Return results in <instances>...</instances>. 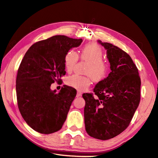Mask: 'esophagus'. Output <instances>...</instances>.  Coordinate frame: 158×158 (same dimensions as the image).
I'll use <instances>...</instances> for the list:
<instances>
[{
    "label": "esophagus",
    "mask_w": 158,
    "mask_h": 158,
    "mask_svg": "<svg viewBox=\"0 0 158 158\" xmlns=\"http://www.w3.org/2000/svg\"><path fill=\"white\" fill-rule=\"evenodd\" d=\"M81 92H79V91L77 92V97H81Z\"/></svg>",
    "instance_id": "34e87169"
}]
</instances>
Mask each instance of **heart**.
I'll return each instance as SVG.
<instances>
[{
  "label": "heart",
  "mask_w": 158,
  "mask_h": 158,
  "mask_svg": "<svg viewBox=\"0 0 158 158\" xmlns=\"http://www.w3.org/2000/svg\"><path fill=\"white\" fill-rule=\"evenodd\" d=\"M103 52L99 45L94 44H88L82 48L80 52L81 59L88 63L85 74L88 76L74 74L68 77L66 84L78 90H84L90 86L92 79L94 81H102L108 73V65L103 61ZM79 56L75 51H68L64 57V65L66 70L70 72L78 61Z\"/></svg>",
  "instance_id": "1"
}]
</instances>
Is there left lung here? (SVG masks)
<instances>
[{"instance_id":"left-lung-1","label":"left lung","mask_w":158,"mask_h":158,"mask_svg":"<svg viewBox=\"0 0 158 158\" xmlns=\"http://www.w3.org/2000/svg\"><path fill=\"white\" fill-rule=\"evenodd\" d=\"M98 43L106 50L111 72L99 81L90 93L83 94L85 102V131L94 138H113L127 128L140 101L141 80L128 54L109 43Z\"/></svg>"}]
</instances>
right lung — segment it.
Returning <instances> with one entry per match:
<instances>
[{"mask_svg": "<svg viewBox=\"0 0 158 158\" xmlns=\"http://www.w3.org/2000/svg\"><path fill=\"white\" fill-rule=\"evenodd\" d=\"M83 40L56 35L36 42L25 53L16 81L17 102L23 118L34 131L50 134L62 128L77 90L64 85L59 93L51 84L65 74L64 57Z\"/></svg>", "mask_w": 158, "mask_h": 158, "instance_id": "add662e5", "label": "right lung"}]
</instances>
